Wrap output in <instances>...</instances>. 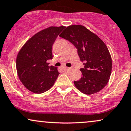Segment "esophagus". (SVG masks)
Here are the masks:
<instances>
[{
  "label": "esophagus",
  "mask_w": 131,
  "mask_h": 131,
  "mask_svg": "<svg viewBox=\"0 0 131 131\" xmlns=\"http://www.w3.org/2000/svg\"><path fill=\"white\" fill-rule=\"evenodd\" d=\"M72 68H70V67H66L65 70H71Z\"/></svg>",
  "instance_id": "obj_1"
}]
</instances>
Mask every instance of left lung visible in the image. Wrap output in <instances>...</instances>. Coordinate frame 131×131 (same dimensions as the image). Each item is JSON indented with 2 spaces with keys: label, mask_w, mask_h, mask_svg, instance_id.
Masks as SVG:
<instances>
[{
  "label": "left lung",
  "mask_w": 131,
  "mask_h": 131,
  "mask_svg": "<svg viewBox=\"0 0 131 131\" xmlns=\"http://www.w3.org/2000/svg\"><path fill=\"white\" fill-rule=\"evenodd\" d=\"M71 42L78 50L84 68L82 77L74 81L75 86L87 95L96 93L108 83L112 69V60L106 45L97 35L82 25H71L59 35Z\"/></svg>",
  "instance_id": "8db88e82"
}]
</instances>
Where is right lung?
Segmentation results:
<instances>
[{
	"mask_svg": "<svg viewBox=\"0 0 131 131\" xmlns=\"http://www.w3.org/2000/svg\"><path fill=\"white\" fill-rule=\"evenodd\" d=\"M65 26H51L37 32L23 46L16 57V70L23 85L32 93L40 94L54 84L59 73L49 66L53 58L52 47Z\"/></svg>",
	"mask_w": 131,
	"mask_h": 131,
	"instance_id": "obj_1",
	"label": "right lung"
}]
</instances>
